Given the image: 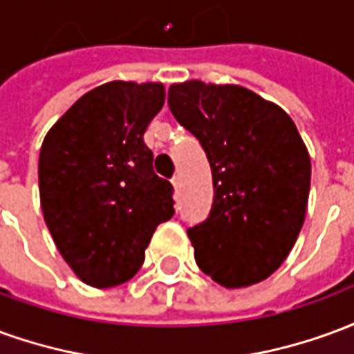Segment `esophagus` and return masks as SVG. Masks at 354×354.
Listing matches in <instances>:
<instances>
[{
	"label": "esophagus",
	"mask_w": 354,
	"mask_h": 354,
	"mask_svg": "<svg viewBox=\"0 0 354 354\" xmlns=\"http://www.w3.org/2000/svg\"><path fill=\"white\" fill-rule=\"evenodd\" d=\"M172 185H174V189L178 192V189H180V185H182V178H180V176L172 178Z\"/></svg>",
	"instance_id": "1"
}]
</instances>
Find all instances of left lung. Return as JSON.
<instances>
[{"label": "left lung", "instance_id": "left-lung-1", "mask_svg": "<svg viewBox=\"0 0 354 354\" xmlns=\"http://www.w3.org/2000/svg\"><path fill=\"white\" fill-rule=\"evenodd\" d=\"M169 108L212 170L210 214L187 230L197 266L225 288L266 281L307 212L311 159L296 124L250 88L199 80L170 85Z\"/></svg>", "mask_w": 354, "mask_h": 354}]
</instances>
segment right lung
I'll return each mask as SVG.
<instances>
[{"instance_id":"obj_1","label":"right lung","mask_w":354,"mask_h":354,"mask_svg":"<svg viewBox=\"0 0 354 354\" xmlns=\"http://www.w3.org/2000/svg\"><path fill=\"white\" fill-rule=\"evenodd\" d=\"M162 104V83L109 81L83 94L43 140V218L58 252L88 286L131 281L157 225L174 214L172 185L155 174L144 144Z\"/></svg>"}]
</instances>
